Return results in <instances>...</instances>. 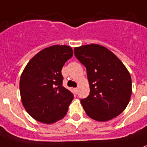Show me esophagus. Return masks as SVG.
<instances>
[{"label":"esophagus","instance_id":"obj_1","mask_svg":"<svg viewBox=\"0 0 147 147\" xmlns=\"http://www.w3.org/2000/svg\"><path fill=\"white\" fill-rule=\"evenodd\" d=\"M74 92H75V93H76V94H77L78 88H74Z\"/></svg>","mask_w":147,"mask_h":147}]
</instances>
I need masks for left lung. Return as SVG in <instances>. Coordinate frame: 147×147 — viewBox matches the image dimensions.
<instances>
[{
  "mask_svg": "<svg viewBox=\"0 0 147 147\" xmlns=\"http://www.w3.org/2000/svg\"><path fill=\"white\" fill-rule=\"evenodd\" d=\"M85 66L90 86L88 96L80 100L87 115L98 121L116 117L128 105L132 93L131 76L113 53L98 44L74 49Z\"/></svg>",
  "mask_w": 147,
  "mask_h": 147,
  "instance_id": "8db88e82",
  "label": "left lung"
}]
</instances>
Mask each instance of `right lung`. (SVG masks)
<instances>
[{
  "label": "right lung",
  "mask_w": 147,
  "mask_h": 147,
  "mask_svg": "<svg viewBox=\"0 0 147 147\" xmlns=\"http://www.w3.org/2000/svg\"><path fill=\"white\" fill-rule=\"evenodd\" d=\"M72 55L71 47L54 45L35 55L23 70L21 98L26 112L36 121L51 124L67 114L74 96L63 86L61 71Z\"/></svg>",
  "instance_id": "right-lung-1"
}]
</instances>
